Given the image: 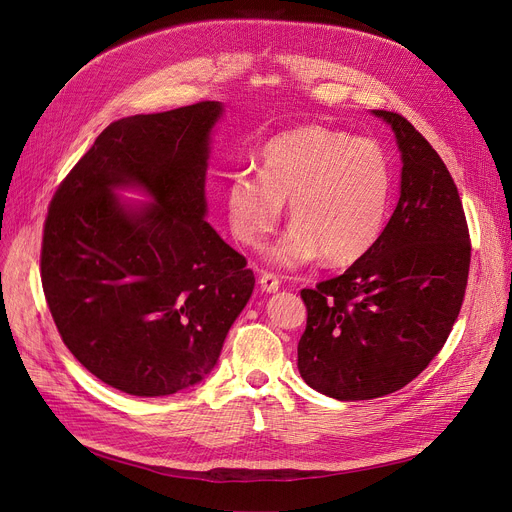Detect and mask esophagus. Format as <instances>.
<instances>
[{"label": "esophagus", "mask_w": 512, "mask_h": 512, "mask_svg": "<svg viewBox=\"0 0 512 512\" xmlns=\"http://www.w3.org/2000/svg\"><path fill=\"white\" fill-rule=\"evenodd\" d=\"M259 284H261L263 292H276L280 288V280L274 274H267V272H263L259 276Z\"/></svg>", "instance_id": "esophagus-1"}]
</instances>
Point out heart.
<instances>
[{
  "instance_id": "1",
  "label": "heart",
  "mask_w": 512,
  "mask_h": 512,
  "mask_svg": "<svg viewBox=\"0 0 512 512\" xmlns=\"http://www.w3.org/2000/svg\"><path fill=\"white\" fill-rule=\"evenodd\" d=\"M392 164L371 139L326 126L276 134L259 151V174L245 170L226 188V218L238 242L261 247L288 201L290 228L267 253L278 267H301L321 255L351 265L380 240L392 201Z\"/></svg>"
}]
</instances>
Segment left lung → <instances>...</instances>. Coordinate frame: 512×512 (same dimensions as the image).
I'll list each match as a JSON object with an SVG mask.
<instances>
[{"mask_svg":"<svg viewBox=\"0 0 512 512\" xmlns=\"http://www.w3.org/2000/svg\"><path fill=\"white\" fill-rule=\"evenodd\" d=\"M371 114L400 151L396 209L365 257L301 290V378L336 400L386 396L417 378L459 317L471 261L463 203L436 149L402 116Z\"/></svg>","mask_w":512,"mask_h":512,"instance_id":"8db88e82","label":"left lung"}]
</instances>
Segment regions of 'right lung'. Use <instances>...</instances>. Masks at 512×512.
Here are the masks:
<instances>
[{
	"mask_svg": "<svg viewBox=\"0 0 512 512\" xmlns=\"http://www.w3.org/2000/svg\"><path fill=\"white\" fill-rule=\"evenodd\" d=\"M220 101L112 122L51 199L43 292L76 361L132 396H168L218 365L255 276L215 232L205 176ZM120 190L150 201L132 206Z\"/></svg>",
	"mask_w": 512,
	"mask_h": 512,
	"instance_id": "obj_1",
	"label": "right lung"
}]
</instances>
